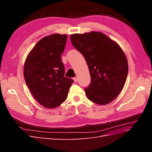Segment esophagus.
Masks as SVG:
<instances>
[{"label": "esophagus", "instance_id": "esophagus-1", "mask_svg": "<svg viewBox=\"0 0 152 152\" xmlns=\"http://www.w3.org/2000/svg\"><path fill=\"white\" fill-rule=\"evenodd\" d=\"M73 80H74V81H75V83H77V77H73Z\"/></svg>", "mask_w": 152, "mask_h": 152}]
</instances>
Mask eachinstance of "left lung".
I'll return each mask as SVG.
<instances>
[{"instance_id":"obj_1","label":"left lung","mask_w":152,"mask_h":152,"mask_svg":"<svg viewBox=\"0 0 152 152\" xmlns=\"http://www.w3.org/2000/svg\"><path fill=\"white\" fill-rule=\"evenodd\" d=\"M70 37L89 69L91 81L84 88L87 98L97 104H108L121 92L126 81L128 63L124 52L100 32L75 34Z\"/></svg>"}]
</instances>
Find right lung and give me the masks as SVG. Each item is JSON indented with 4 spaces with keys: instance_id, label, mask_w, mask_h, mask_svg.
I'll list each match as a JSON object with an SVG mask.
<instances>
[{
    "instance_id": "obj_1",
    "label": "right lung",
    "mask_w": 152,
    "mask_h": 152,
    "mask_svg": "<svg viewBox=\"0 0 152 152\" xmlns=\"http://www.w3.org/2000/svg\"><path fill=\"white\" fill-rule=\"evenodd\" d=\"M67 35L54 34L37 42L28 54L24 66V77L34 99L47 108L57 107L65 102L74 82L64 76L61 55Z\"/></svg>"
}]
</instances>
